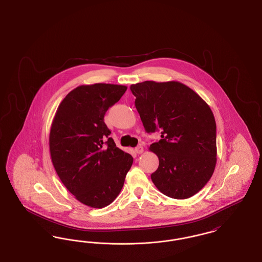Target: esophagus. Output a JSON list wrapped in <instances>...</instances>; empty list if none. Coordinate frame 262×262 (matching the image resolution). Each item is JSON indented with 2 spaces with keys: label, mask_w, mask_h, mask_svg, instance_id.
<instances>
[{
  "label": "esophagus",
  "mask_w": 262,
  "mask_h": 262,
  "mask_svg": "<svg viewBox=\"0 0 262 262\" xmlns=\"http://www.w3.org/2000/svg\"><path fill=\"white\" fill-rule=\"evenodd\" d=\"M135 151L137 152V154H141V153L143 152V147H142L141 145H138L137 147H136V149H135Z\"/></svg>",
  "instance_id": "esophagus-1"
}]
</instances>
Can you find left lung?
Listing matches in <instances>:
<instances>
[{"label":"left lung","instance_id":"1","mask_svg":"<svg viewBox=\"0 0 262 262\" xmlns=\"http://www.w3.org/2000/svg\"><path fill=\"white\" fill-rule=\"evenodd\" d=\"M130 90L145 130H161V139L149 147L159 159L151 174L153 184L176 200L194 195L210 180L217 161L210 107L179 81H143L132 84Z\"/></svg>","mask_w":262,"mask_h":262}]
</instances>
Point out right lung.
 Here are the masks:
<instances>
[{"label": "right lung", "instance_id": "right-lung-1", "mask_svg": "<svg viewBox=\"0 0 262 262\" xmlns=\"http://www.w3.org/2000/svg\"><path fill=\"white\" fill-rule=\"evenodd\" d=\"M125 85L95 83L72 90L61 102L51 125L54 168L68 190L81 203L103 208L123 188L134 158L116 146L104 123L107 110Z\"/></svg>", "mask_w": 262, "mask_h": 262}]
</instances>
